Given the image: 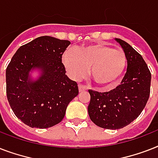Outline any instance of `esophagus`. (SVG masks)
I'll use <instances>...</instances> for the list:
<instances>
[{"label":"esophagus","instance_id":"esophagus-1","mask_svg":"<svg viewBox=\"0 0 158 158\" xmlns=\"http://www.w3.org/2000/svg\"><path fill=\"white\" fill-rule=\"evenodd\" d=\"M88 89H89V87L86 86V85H84V84H79V92L85 91V90H87Z\"/></svg>","mask_w":158,"mask_h":158}]
</instances>
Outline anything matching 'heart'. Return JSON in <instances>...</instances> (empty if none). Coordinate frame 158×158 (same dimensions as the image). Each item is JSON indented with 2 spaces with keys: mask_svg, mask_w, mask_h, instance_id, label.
I'll list each match as a JSON object with an SVG mask.
<instances>
[{
  "mask_svg": "<svg viewBox=\"0 0 158 158\" xmlns=\"http://www.w3.org/2000/svg\"><path fill=\"white\" fill-rule=\"evenodd\" d=\"M62 62L72 78L89 74L100 86H110L122 76L127 65V58L121 50L105 44L82 47L78 50L68 49L62 56Z\"/></svg>",
  "mask_w": 158,
  "mask_h": 158,
  "instance_id": "1",
  "label": "heart"
}]
</instances>
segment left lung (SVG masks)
I'll use <instances>...</instances> for the list:
<instances>
[{
	"label": "left lung",
	"mask_w": 158,
	"mask_h": 158,
	"mask_svg": "<svg viewBox=\"0 0 158 158\" xmlns=\"http://www.w3.org/2000/svg\"><path fill=\"white\" fill-rule=\"evenodd\" d=\"M127 58V71L119 86L109 92L89 90L88 112L98 126L118 130L134 121L145 107L150 94L151 73L142 56L126 42L115 38Z\"/></svg>",
	"instance_id": "8db88e82"
}]
</instances>
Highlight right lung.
Listing matches in <instances>:
<instances>
[{"label": "right lung", "mask_w": 158, "mask_h": 158, "mask_svg": "<svg viewBox=\"0 0 158 158\" xmlns=\"http://www.w3.org/2000/svg\"><path fill=\"white\" fill-rule=\"evenodd\" d=\"M69 44L50 36L37 38L19 48L6 68L9 103L29 127L57 125L79 94L77 83L69 79L62 64V55Z\"/></svg>", "instance_id": "obj_1"}]
</instances>
